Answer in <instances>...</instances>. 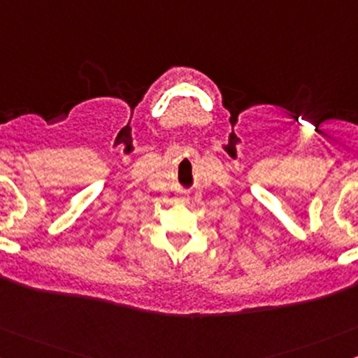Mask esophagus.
I'll use <instances>...</instances> for the list:
<instances>
[{
  "instance_id": "esophagus-1",
  "label": "esophagus",
  "mask_w": 358,
  "mask_h": 358,
  "mask_svg": "<svg viewBox=\"0 0 358 358\" xmlns=\"http://www.w3.org/2000/svg\"><path fill=\"white\" fill-rule=\"evenodd\" d=\"M180 200V202H188V195L185 194V192H180L178 194V197H176Z\"/></svg>"
}]
</instances>
